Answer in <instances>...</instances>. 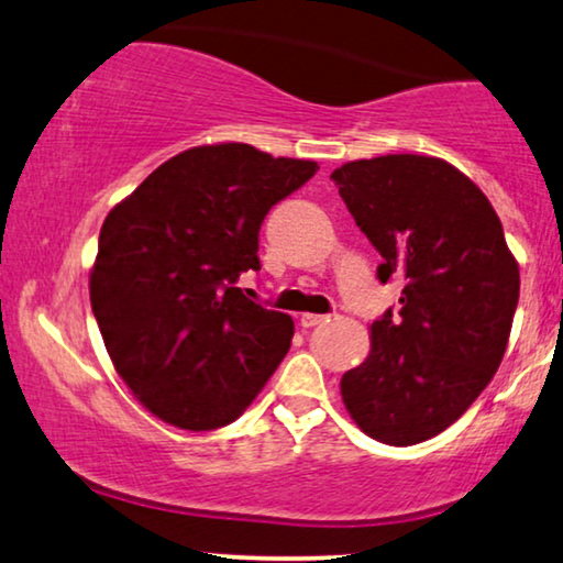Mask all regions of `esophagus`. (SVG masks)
Returning <instances> with one entry per match:
<instances>
[{"instance_id":"obj_1","label":"esophagus","mask_w":563,"mask_h":563,"mask_svg":"<svg viewBox=\"0 0 563 563\" xmlns=\"http://www.w3.org/2000/svg\"><path fill=\"white\" fill-rule=\"evenodd\" d=\"M329 321V316H319V313H300V327L303 329H311V327H319V323Z\"/></svg>"}]
</instances>
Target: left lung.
Segmentation results:
<instances>
[{
	"label": "left lung",
	"instance_id": "1",
	"mask_svg": "<svg viewBox=\"0 0 563 563\" xmlns=\"http://www.w3.org/2000/svg\"><path fill=\"white\" fill-rule=\"evenodd\" d=\"M383 265L398 311L372 323L369 354L342 398L367 437L413 446L449 429L485 390L508 346L520 271L487 196L429 155H379L331 173Z\"/></svg>",
	"mask_w": 563,
	"mask_h": 563
}]
</instances>
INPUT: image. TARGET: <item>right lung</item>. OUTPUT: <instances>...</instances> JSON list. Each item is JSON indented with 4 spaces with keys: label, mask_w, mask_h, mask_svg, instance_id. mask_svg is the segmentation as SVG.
Segmentation results:
<instances>
[{
    "label": "right lung",
    "mask_w": 563,
    "mask_h": 563,
    "mask_svg": "<svg viewBox=\"0 0 563 563\" xmlns=\"http://www.w3.org/2000/svg\"><path fill=\"white\" fill-rule=\"evenodd\" d=\"M319 165L244 142L165 161L101 224L89 292L114 369L186 431L236 421L290 350L292 319L236 288L260 227Z\"/></svg>",
    "instance_id": "1"
}]
</instances>
